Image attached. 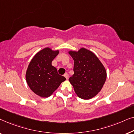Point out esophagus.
Segmentation results:
<instances>
[{
    "instance_id": "esophagus-1",
    "label": "esophagus",
    "mask_w": 134,
    "mask_h": 134,
    "mask_svg": "<svg viewBox=\"0 0 134 134\" xmlns=\"http://www.w3.org/2000/svg\"><path fill=\"white\" fill-rule=\"evenodd\" d=\"M64 77H65L66 79H68V73H65V74H64Z\"/></svg>"
}]
</instances>
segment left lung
Listing matches in <instances>:
<instances>
[{"instance_id": "left-lung-1", "label": "left lung", "mask_w": 134, "mask_h": 134, "mask_svg": "<svg viewBox=\"0 0 134 134\" xmlns=\"http://www.w3.org/2000/svg\"><path fill=\"white\" fill-rule=\"evenodd\" d=\"M69 54L74 61V74L69 79L78 97L93 98L101 90L107 78V71L98 57L88 49L82 47L70 50Z\"/></svg>"}]
</instances>
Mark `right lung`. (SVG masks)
<instances>
[{
  "label": "right lung",
  "mask_w": 134,
  "mask_h": 134,
  "mask_svg": "<svg viewBox=\"0 0 134 134\" xmlns=\"http://www.w3.org/2000/svg\"><path fill=\"white\" fill-rule=\"evenodd\" d=\"M58 53L59 50L45 47L35 55L27 67L25 73L27 85L33 92L41 98L51 96L66 80L52 65V60Z\"/></svg>",
  "instance_id": "obj_1"
}]
</instances>
